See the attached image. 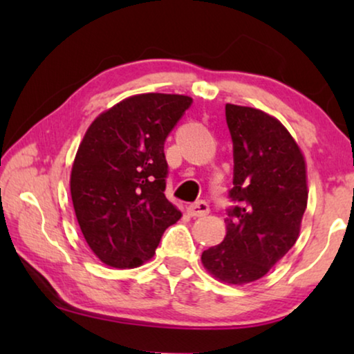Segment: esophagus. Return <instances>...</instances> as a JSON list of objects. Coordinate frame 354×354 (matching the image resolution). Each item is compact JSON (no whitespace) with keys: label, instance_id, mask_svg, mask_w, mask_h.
Returning <instances> with one entry per match:
<instances>
[{"label":"esophagus","instance_id":"obj_1","mask_svg":"<svg viewBox=\"0 0 354 354\" xmlns=\"http://www.w3.org/2000/svg\"><path fill=\"white\" fill-rule=\"evenodd\" d=\"M187 212L192 217H205V215L209 214V205L205 201H198V203H194V205H190L187 207Z\"/></svg>","mask_w":354,"mask_h":354}]
</instances>
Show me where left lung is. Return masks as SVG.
<instances>
[{
    "label": "left lung",
    "instance_id": "left-lung-1",
    "mask_svg": "<svg viewBox=\"0 0 354 354\" xmlns=\"http://www.w3.org/2000/svg\"><path fill=\"white\" fill-rule=\"evenodd\" d=\"M234 148V187L223 242L201 263L220 283L242 286L270 272L299 236L308 206L306 160L283 123L270 113L227 103Z\"/></svg>",
    "mask_w": 354,
    "mask_h": 354
}]
</instances>
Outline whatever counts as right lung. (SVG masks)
<instances>
[{
  "mask_svg": "<svg viewBox=\"0 0 354 354\" xmlns=\"http://www.w3.org/2000/svg\"><path fill=\"white\" fill-rule=\"evenodd\" d=\"M190 104L185 95H133L101 112L84 134L70 194L82 236L106 266L145 263L181 218L164 194V142Z\"/></svg>",
  "mask_w": 354,
  "mask_h": 354,
  "instance_id": "add662e5",
  "label": "right lung"
}]
</instances>
